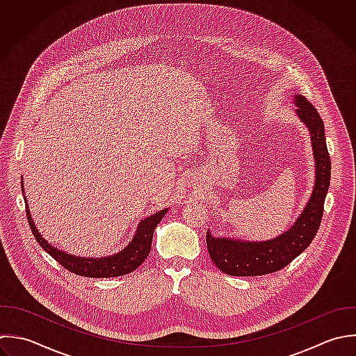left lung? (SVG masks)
Returning a JSON list of instances; mask_svg holds the SVG:
<instances>
[{"label": "left lung", "mask_w": 356, "mask_h": 356, "mask_svg": "<svg viewBox=\"0 0 356 356\" xmlns=\"http://www.w3.org/2000/svg\"><path fill=\"white\" fill-rule=\"evenodd\" d=\"M296 113L308 127L315 159V186L294 225L275 238L250 241L237 237H216L207 232V245L212 262L230 276H262L277 272L302 254L312 243L323 216V205L330 186L332 162L326 145L325 124L316 108L301 94L293 95Z\"/></svg>", "instance_id": "8db88e82"}]
</instances>
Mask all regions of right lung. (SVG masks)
Instances as JSON below:
<instances>
[{
  "mask_svg": "<svg viewBox=\"0 0 356 356\" xmlns=\"http://www.w3.org/2000/svg\"><path fill=\"white\" fill-rule=\"evenodd\" d=\"M22 193L24 194L23 179H22ZM24 205H26L27 222L40 247L69 272L79 276H86V277H118L136 270L147 259L151 250L154 230L158 226V223L162 220L165 213L169 211V208H165L143 219L138 223L131 241L122 251L113 255L101 257V258H84V257H76V255L67 254L66 251L58 250L54 245H51L45 238H42L41 233L37 230L33 222L26 198H24Z\"/></svg>",
  "mask_w": 356,
  "mask_h": 356,
  "instance_id": "right-lung-1",
  "label": "right lung"
}]
</instances>
